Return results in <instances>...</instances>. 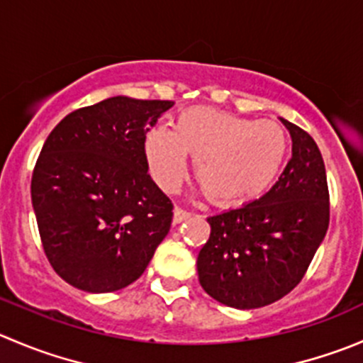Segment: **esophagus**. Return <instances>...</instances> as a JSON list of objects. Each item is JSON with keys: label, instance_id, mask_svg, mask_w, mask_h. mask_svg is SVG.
<instances>
[{"label": "esophagus", "instance_id": "34e87169", "mask_svg": "<svg viewBox=\"0 0 363 363\" xmlns=\"http://www.w3.org/2000/svg\"><path fill=\"white\" fill-rule=\"evenodd\" d=\"M189 216H191V214H189L188 211L181 209V207H175L174 209V223H181V221L188 220Z\"/></svg>", "mask_w": 363, "mask_h": 363}]
</instances>
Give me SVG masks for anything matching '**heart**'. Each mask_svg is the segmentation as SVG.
I'll return each instance as SVG.
<instances>
[{"mask_svg": "<svg viewBox=\"0 0 363 363\" xmlns=\"http://www.w3.org/2000/svg\"><path fill=\"white\" fill-rule=\"evenodd\" d=\"M287 149V135L277 122L206 106L182 111L174 131L150 129L143 142L150 175L163 191L181 186L191 156L196 181L220 207H239L262 196L279 179Z\"/></svg>", "mask_w": 363, "mask_h": 363, "instance_id": "b5f03b06", "label": "heart"}]
</instances>
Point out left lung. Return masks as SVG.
I'll list each match as a JSON object with an SVG mask.
<instances>
[{"label": "left lung", "mask_w": 363, "mask_h": 363, "mask_svg": "<svg viewBox=\"0 0 363 363\" xmlns=\"http://www.w3.org/2000/svg\"><path fill=\"white\" fill-rule=\"evenodd\" d=\"M293 156L275 186L253 202L207 218L196 259L200 286L227 307L250 311L280 300L303 279L330 223L323 156L314 138L280 118Z\"/></svg>", "instance_id": "1"}]
</instances>
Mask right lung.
<instances>
[{
	"label": "right lung",
	"mask_w": 363,
	"mask_h": 363,
	"mask_svg": "<svg viewBox=\"0 0 363 363\" xmlns=\"http://www.w3.org/2000/svg\"><path fill=\"white\" fill-rule=\"evenodd\" d=\"M172 101L110 97L67 115L40 150L31 203L52 269L86 293L138 280L172 225L143 142Z\"/></svg>",
	"instance_id": "add662e5"
}]
</instances>
